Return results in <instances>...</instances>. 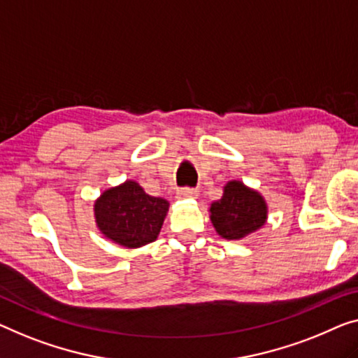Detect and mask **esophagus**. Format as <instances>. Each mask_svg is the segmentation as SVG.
<instances>
[{"instance_id": "1", "label": "esophagus", "mask_w": 358, "mask_h": 358, "mask_svg": "<svg viewBox=\"0 0 358 358\" xmlns=\"http://www.w3.org/2000/svg\"><path fill=\"white\" fill-rule=\"evenodd\" d=\"M197 189L194 188H183L178 191V197L180 199H194V197H197Z\"/></svg>"}]
</instances>
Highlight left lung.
<instances>
[{"label": "left lung", "instance_id": "8db88e82", "mask_svg": "<svg viewBox=\"0 0 358 358\" xmlns=\"http://www.w3.org/2000/svg\"><path fill=\"white\" fill-rule=\"evenodd\" d=\"M266 213L264 197L236 180L228 181L222 199L210 206L212 225L225 239H241L257 231L265 225Z\"/></svg>", "mask_w": 358, "mask_h": 358}]
</instances>
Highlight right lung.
<instances>
[{
    "mask_svg": "<svg viewBox=\"0 0 358 358\" xmlns=\"http://www.w3.org/2000/svg\"><path fill=\"white\" fill-rule=\"evenodd\" d=\"M167 212V201L146 194L133 180L106 189L94 202V218L99 231L128 249L156 241Z\"/></svg>",
    "mask_w": 358,
    "mask_h": 358,
    "instance_id": "1",
    "label": "right lung"
}]
</instances>
